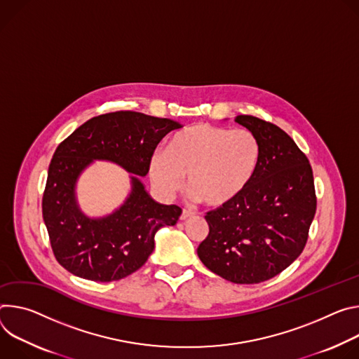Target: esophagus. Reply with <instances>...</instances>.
I'll return each instance as SVG.
<instances>
[{
	"instance_id": "esophagus-1",
	"label": "esophagus",
	"mask_w": 359,
	"mask_h": 359,
	"mask_svg": "<svg viewBox=\"0 0 359 359\" xmlns=\"http://www.w3.org/2000/svg\"><path fill=\"white\" fill-rule=\"evenodd\" d=\"M195 215V212L194 211H191V210H182V214H181V221H185V219H188V218H192Z\"/></svg>"
}]
</instances>
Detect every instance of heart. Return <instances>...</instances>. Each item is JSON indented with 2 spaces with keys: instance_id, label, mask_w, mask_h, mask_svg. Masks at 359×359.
Returning a JSON list of instances; mask_svg holds the SVG:
<instances>
[{
  "instance_id": "heart-1",
  "label": "heart",
  "mask_w": 359,
  "mask_h": 359,
  "mask_svg": "<svg viewBox=\"0 0 359 359\" xmlns=\"http://www.w3.org/2000/svg\"><path fill=\"white\" fill-rule=\"evenodd\" d=\"M259 164L261 144L254 133L198 123L177 133L167 152L152 154L149 177L159 192L171 196L188 175V189L218 208L248 188Z\"/></svg>"
}]
</instances>
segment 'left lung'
<instances>
[{
	"label": "left lung",
	"instance_id": "8db88e82",
	"mask_svg": "<svg viewBox=\"0 0 359 359\" xmlns=\"http://www.w3.org/2000/svg\"><path fill=\"white\" fill-rule=\"evenodd\" d=\"M235 123L258 137L261 164L236 200L207 212L210 232L196 252L224 280L259 284L305 248L316 211L313 175L306 155L284 130L252 115H238Z\"/></svg>",
	"mask_w": 359,
	"mask_h": 359
}]
</instances>
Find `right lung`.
Instances as JSON below:
<instances>
[{
    "label": "right lung",
    "instance_id": "1",
    "mask_svg": "<svg viewBox=\"0 0 359 359\" xmlns=\"http://www.w3.org/2000/svg\"><path fill=\"white\" fill-rule=\"evenodd\" d=\"M180 128L168 118L115 111L88 119L57 147L43 195V218L61 266L86 280L109 283L147 262L155 232L175 225L182 210L155 203L138 177H131L133 191L124 205L91 219L76 207L75 182L93 159H108L145 177L159 141Z\"/></svg>",
    "mask_w": 359,
    "mask_h": 359
}]
</instances>
